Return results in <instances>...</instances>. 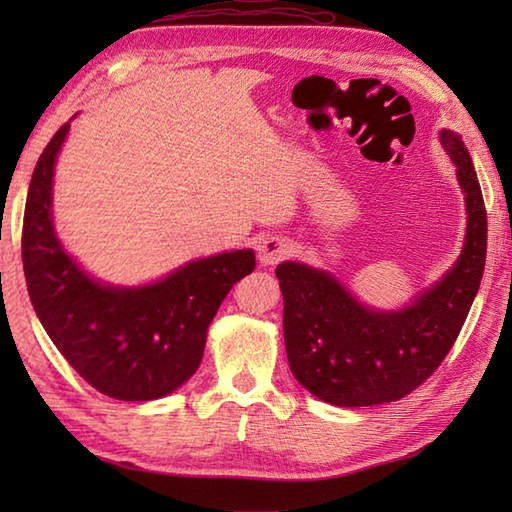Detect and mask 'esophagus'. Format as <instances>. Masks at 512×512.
I'll return each instance as SVG.
<instances>
[{
	"label": "esophagus",
	"mask_w": 512,
	"mask_h": 512,
	"mask_svg": "<svg viewBox=\"0 0 512 512\" xmlns=\"http://www.w3.org/2000/svg\"><path fill=\"white\" fill-rule=\"evenodd\" d=\"M290 253H292V244L288 239H281V237H264L257 246L259 264L264 266H275L281 262V259H286Z\"/></svg>",
	"instance_id": "obj_1"
}]
</instances>
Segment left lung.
<instances>
[{"label": "left lung", "instance_id": "1", "mask_svg": "<svg viewBox=\"0 0 512 512\" xmlns=\"http://www.w3.org/2000/svg\"><path fill=\"white\" fill-rule=\"evenodd\" d=\"M440 145L464 193L460 257L436 284L400 308H374L323 268L281 262L284 341L290 372L312 396L336 407H372L405 398L449 354L480 290L486 209L469 149L440 129Z\"/></svg>", "mask_w": 512, "mask_h": 512}]
</instances>
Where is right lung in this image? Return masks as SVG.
Here are the masks:
<instances>
[{"label":"right lung","mask_w":512,"mask_h":512,"mask_svg":"<svg viewBox=\"0 0 512 512\" xmlns=\"http://www.w3.org/2000/svg\"><path fill=\"white\" fill-rule=\"evenodd\" d=\"M74 114L32 173L24 215L28 295L52 343L101 394L140 402L173 394L198 372L206 332L235 281L253 273L255 250L191 259L149 284L92 277L54 228V165Z\"/></svg>","instance_id":"add662e5"}]
</instances>
